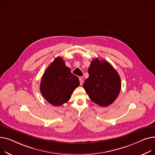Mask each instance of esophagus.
<instances>
[{
  "label": "esophagus",
  "instance_id": "obj_1",
  "mask_svg": "<svg viewBox=\"0 0 155 155\" xmlns=\"http://www.w3.org/2000/svg\"><path fill=\"white\" fill-rule=\"evenodd\" d=\"M79 82H80V85H82V84H83L84 81H83V78H82V77L79 78Z\"/></svg>",
  "mask_w": 155,
  "mask_h": 155
}]
</instances>
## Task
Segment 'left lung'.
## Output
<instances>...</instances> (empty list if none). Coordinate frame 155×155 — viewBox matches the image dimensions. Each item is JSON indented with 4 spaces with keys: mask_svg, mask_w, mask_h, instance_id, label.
<instances>
[{
    "mask_svg": "<svg viewBox=\"0 0 155 155\" xmlns=\"http://www.w3.org/2000/svg\"><path fill=\"white\" fill-rule=\"evenodd\" d=\"M88 73L83 87L91 101L103 107L112 104L121 90V79L117 71L108 62L97 58L91 63Z\"/></svg>",
    "mask_w": 155,
    "mask_h": 155,
    "instance_id": "left-lung-1",
    "label": "left lung"
}]
</instances>
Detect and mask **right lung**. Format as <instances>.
Returning <instances> with one entry per match:
<instances>
[{"label":"right lung","mask_w":155,"mask_h":155,"mask_svg":"<svg viewBox=\"0 0 155 155\" xmlns=\"http://www.w3.org/2000/svg\"><path fill=\"white\" fill-rule=\"evenodd\" d=\"M79 85V78L71 72L63 59L58 57L45 70L41 82L40 91L45 100L53 106L68 102Z\"/></svg>","instance_id":"add662e5"}]
</instances>
